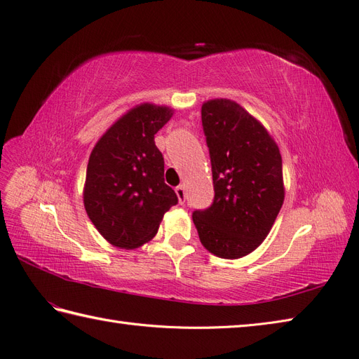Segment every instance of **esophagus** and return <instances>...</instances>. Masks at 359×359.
Listing matches in <instances>:
<instances>
[{
	"mask_svg": "<svg viewBox=\"0 0 359 359\" xmlns=\"http://www.w3.org/2000/svg\"><path fill=\"white\" fill-rule=\"evenodd\" d=\"M176 195H177V198H179V203L184 204V200H187V192H184V188L182 187V184L176 188Z\"/></svg>",
	"mask_w": 359,
	"mask_h": 359,
	"instance_id": "34e87169",
	"label": "esophagus"
}]
</instances>
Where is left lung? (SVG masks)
<instances>
[{"mask_svg": "<svg viewBox=\"0 0 359 359\" xmlns=\"http://www.w3.org/2000/svg\"><path fill=\"white\" fill-rule=\"evenodd\" d=\"M215 200L192 221L213 255L238 259L269 236L285 200L280 150L265 126L226 98L203 102Z\"/></svg>", "mask_w": 359, "mask_h": 359, "instance_id": "8db88e82", "label": "left lung"}]
</instances>
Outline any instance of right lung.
Returning a JSON list of instances; mask_svg holds the SVG:
<instances>
[{"instance_id":"right-lung-1","label":"right lung","mask_w":359,"mask_h":359,"mask_svg":"<svg viewBox=\"0 0 359 359\" xmlns=\"http://www.w3.org/2000/svg\"><path fill=\"white\" fill-rule=\"evenodd\" d=\"M175 109L143 102L104 133L89 156L83 204L90 222L110 245L135 249L158 233L177 195L164 182V158L155 134Z\"/></svg>"}]
</instances>
